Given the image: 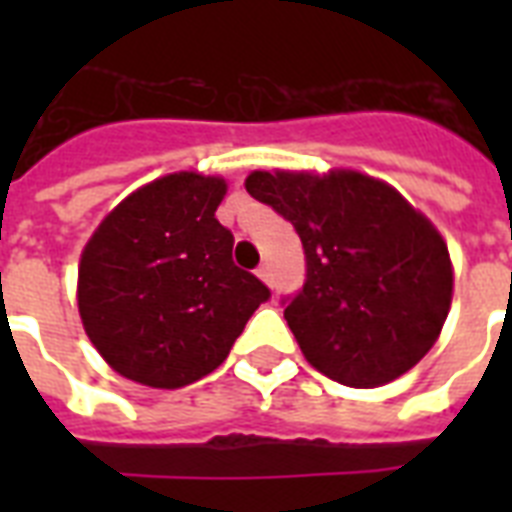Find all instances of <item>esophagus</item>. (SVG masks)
Wrapping results in <instances>:
<instances>
[{
	"instance_id": "esophagus-1",
	"label": "esophagus",
	"mask_w": 512,
	"mask_h": 512,
	"mask_svg": "<svg viewBox=\"0 0 512 512\" xmlns=\"http://www.w3.org/2000/svg\"><path fill=\"white\" fill-rule=\"evenodd\" d=\"M257 276H260L265 284H271V268H268V263H263L260 268H257Z\"/></svg>"
}]
</instances>
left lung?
I'll use <instances>...</instances> for the list:
<instances>
[{"label": "left lung", "instance_id": "8db88e82", "mask_svg": "<svg viewBox=\"0 0 512 512\" xmlns=\"http://www.w3.org/2000/svg\"><path fill=\"white\" fill-rule=\"evenodd\" d=\"M247 191L303 241V287L281 303L319 372L377 388L433 348L452 305L449 249L396 188L358 172H252Z\"/></svg>", "mask_w": 512, "mask_h": 512}]
</instances>
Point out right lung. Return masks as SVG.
I'll return each instance as SVG.
<instances>
[{
  "label": "right lung",
  "mask_w": 512,
  "mask_h": 512,
  "mask_svg": "<svg viewBox=\"0 0 512 512\" xmlns=\"http://www.w3.org/2000/svg\"><path fill=\"white\" fill-rule=\"evenodd\" d=\"M220 177L177 172L143 185L92 233L79 263V313L127 380L183 388L215 372L271 289L233 263L215 217Z\"/></svg>",
  "instance_id": "add662e5"
}]
</instances>
